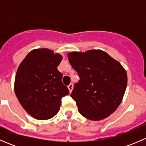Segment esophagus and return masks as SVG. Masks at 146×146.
I'll use <instances>...</instances> for the list:
<instances>
[{"label": "esophagus", "mask_w": 146, "mask_h": 146, "mask_svg": "<svg viewBox=\"0 0 146 146\" xmlns=\"http://www.w3.org/2000/svg\"><path fill=\"white\" fill-rule=\"evenodd\" d=\"M68 88L69 91H70V92H72V90H73V83H70V85L68 86Z\"/></svg>", "instance_id": "obj_1"}]
</instances>
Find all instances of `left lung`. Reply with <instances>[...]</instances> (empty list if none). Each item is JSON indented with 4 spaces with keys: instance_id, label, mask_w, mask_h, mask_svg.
<instances>
[{
    "instance_id": "8db88e82",
    "label": "left lung",
    "mask_w": 146,
    "mask_h": 146,
    "mask_svg": "<svg viewBox=\"0 0 146 146\" xmlns=\"http://www.w3.org/2000/svg\"><path fill=\"white\" fill-rule=\"evenodd\" d=\"M68 57L80 77L70 94L80 114L93 121L107 118L122 100L127 85L126 70L101 50L72 52Z\"/></svg>"
}]
</instances>
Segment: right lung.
Masks as SVG:
<instances>
[{
  "label": "right lung",
  "mask_w": 146,
  "mask_h": 146,
  "mask_svg": "<svg viewBox=\"0 0 146 146\" xmlns=\"http://www.w3.org/2000/svg\"><path fill=\"white\" fill-rule=\"evenodd\" d=\"M62 60L47 48L33 50L19 66L15 92L23 108L39 120L49 119L59 111L61 99L69 94L57 69Z\"/></svg>",
  "instance_id": "add662e5"
}]
</instances>
